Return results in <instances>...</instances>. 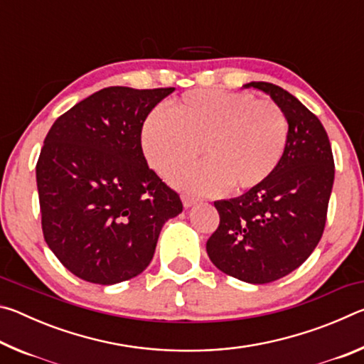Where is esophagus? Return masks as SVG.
Returning <instances> with one entry per match:
<instances>
[{"mask_svg":"<svg viewBox=\"0 0 364 364\" xmlns=\"http://www.w3.org/2000/svg\"><path fill=\"white\" fill-rule=\"evenodd\" d=\"M181 199H183V205L184 207H186V208H189V207H193L194 204H196V199H194V197H191V196H183L181 197Z\"/></svg>","mask_w":364,"mask_h":364,"instance_id":"1","label":"esophagus"}]
</instances>
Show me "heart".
Wrapping results in <instances>:
<instances>
[{
  "label": "heart",
  "instance_id": "b5f03b06",
  "mask_svg": "<svg viewBox=\"0 0 364 364\" xmlns=\"http://www.w3.org/2000/svg\"><path fill=\"white\" fill-rule=\"evenodd\" d=\"M287 119L271 101L221 90H194L154 110L141 130L147 164L171 178L199 157L205 164L173 178L175 184L199 194L250 191L278 168L287 144Z\"/></svg>",
  "mask_w": 364,
  "mask_h": 364
}]
</instances>
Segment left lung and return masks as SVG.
<instances>
[{"label":"left lung","instance_id":"obj_1","mask_svg":"<svg viewBox=\"0 0 364 364\" xmlns=\"http://www.w3.org/2000/svg\"><path fill=\"white\" fill-rule=\"evenodd\" d=\"M284 112L287 144L262 186L217 200L220 225L207 254L223 273L250 284L284 278L304 263L323 236L334 184V157L321 122L281 86L250 82Z\"/></svg>","mask_w":364,"mask_h":364}]
</instances>
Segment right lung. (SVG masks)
Wrapping results in <instances>:
<instances>
[{
    "label": "right lung",
    "mask_w": 364,
    "mask_h": 364,
    "mask_svg": "<svg viewBox=\"0 0 364 364\" xmlns=\"http://www.w3.org/2000/svg\"><path fill=\"white\" fill-rule=\"evenodd\" d=\"M175 88L109 86L53 123L36 162L48 247L77 278L117 284L147 268L183 204L141 147L146 117Z\"/></svg>",
    "instance_id": "right-lung-1"
}]
</instances>
